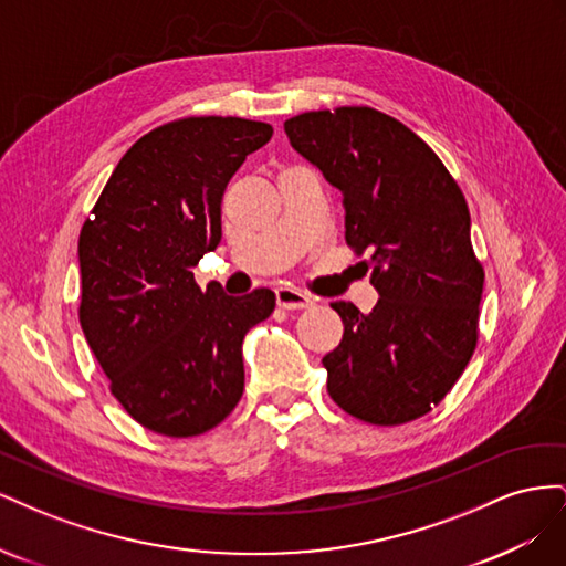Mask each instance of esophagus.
<instances>
[{
    "instance_id": "1",
    "label": "esophagus",
    "mask_w": 566,
    "mask_h": 566,
    "mask_svg": "<svg viewBox=\"0 0 566 566\" xmlns=\"http://www.w3.org/2000/svg\"><path fill=\"white\" fill-rule=\"evenodd\" d=\"M276 304L281 310H310L314 300L295 287H279L276 290Z\"/></svg>"
}]
</instances>
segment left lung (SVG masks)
<instances>
[{
    "mask_svg": "<svg viewBox=\"0 0 566 566\" xmlns=\"http://www.w3.org/2000/svg\"><path fill=\"white\" fill-rule=\"evenodd\" d=\"M297 153L342 191L347 245L370 266V314L331 306L345 323L323 356L331 399L370 424H403L447 397L479 337L484 266L460 186L418 134L368 106L285 119Z\"/></svg>",
    "mask_w": 566,
    "mask_h": 566,
    "instance_id": "8db88e82",
    "label": "left lung"
}]
</instances>
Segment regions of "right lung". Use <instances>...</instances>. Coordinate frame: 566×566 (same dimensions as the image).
Listing matches in <instances>:
<instances>
[{
    "mask_svg": "<svg viewBox=\"0 0 566 566\" xmlns=\"http://www.w3.org/2000/svg\"><path fill=\"white\" fill-rule=\"evenodd\" d=\"M273 127L181 117L117 163L80 231V325L113 397L146 430L196 437L243 397V337L269 318L266 287L200 290L193 266L221 241V198Z\"/></svg>",
    "mask_w": 566,
    "mask_h": 566,
    "instance_id": "right-lung-1",
    "label": "right lung"
}]
</instances>
